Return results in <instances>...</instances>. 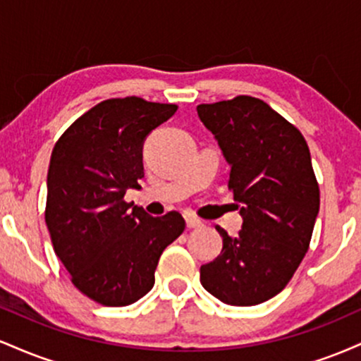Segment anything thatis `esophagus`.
<instances>
[{
  "label": "esophagus",
  "mask_w": 361,
  "mask_h": 361,
  "mask_svg": "<svg viewBox=\"0 0 361 361\" xmlns=\"http://www.w3.org/2000/svg\"><path fill=\"white\" fill-rule=\"evenodd\" d=\"M202 226H204V224H202L200 219L193 217V215H188V217H186V227H188V229H198V227Z\"/></svg>",
  "instance_id": "esophagus-1"
}]
</instances>
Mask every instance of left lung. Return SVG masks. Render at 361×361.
<instances>
[{
    "label": "left lung",
    "instance_id": "left-lung-1",
    "mask_svg": "<svg viewBox=\"0 0 361 361\" xmlns=\"http://www.w3.org/2000/svg\"><path fill=\"white\" fill-rule=\"evenodd\" d=\"M198 117L229 163V190L243 229L222 227V251L202 264L200 281L224 304L256 305L287 287L304 259L319 214V185L297 127L259 98L204 103Z\"/></svg>",
    "mask_w": 361,
    "mask_h": 361
}]
</instances>
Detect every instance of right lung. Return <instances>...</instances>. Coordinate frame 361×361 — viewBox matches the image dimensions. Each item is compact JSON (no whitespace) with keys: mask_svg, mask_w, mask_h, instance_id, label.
Here are the masks:
<instances>
[{"mask_svg":"<svg viewBox=\"0 0 361 361\" xmlns=\"http://www.w3.org/2000/svg\"><path fill=\"white\" fill-rule=\"evenodd\" d=\"M171 103L111 98L81 115L52 149L45 224L74 287L123 307L154 285L163 251L185 231L178 212L151 217L123 200L144 178L142 146L175 115Z\"/></svg>","mask_w":361,"mask_h":361,"instance_id":"add662e5","label":"right lung"}]
</instances>
